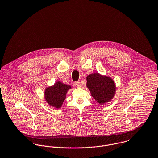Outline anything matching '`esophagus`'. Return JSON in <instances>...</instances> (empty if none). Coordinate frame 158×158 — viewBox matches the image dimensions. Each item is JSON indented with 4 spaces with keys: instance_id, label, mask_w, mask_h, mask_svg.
<instances>
[{
    "instance_id": "esophagus-1",
    "label": "esophagus",
    "mask_w": 158,
    "mask_h": 158,
    "mask_svg": "<svg viewBox=\"0 0 158 158\" xmlns=\"http://www.w3.org/2000/svg\"><path fill=\"white\" fill-rule=\"evenodd\" d=\"M74 85L76 87H81L82 86V84L80 82H74Z\"/></svg>"
}]
</instances>
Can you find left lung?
Here are the masks:
<instances>
[{"instance_id":"left-lung-1","label":"left lung","mask_w":158,"mask_h":158,"mask_svg":"<svg viewBox=\"0 0 158 158\" xmlns=\"http://www.w3.org/2000/svg\"><path fill=\"white\" fill-rule=\"evenodd\" d=\"M86 79L87 88L92 96L99 104L107 103L114 98L116 85L111 77L94 73L87 76Z\"/></svg>"}]
</instances>
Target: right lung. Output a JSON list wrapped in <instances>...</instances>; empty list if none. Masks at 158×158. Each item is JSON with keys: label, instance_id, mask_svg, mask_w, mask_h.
Listing matches in <instances>:
<instances>
[{"label": "right lung", "instance_id": "right-lung-1", "mask_svg": "<svg viewBox=\"0 0 158 158\" xmlns=\"http://www.w3.org/2000/svg\"><path fill=\"white\" fill-rule=\"evenodd\" d=\"M70 89H71V85L58 81L54 85L48 87L45 89L44 98L49 106L57 109H60L66 98L68 90Z\"/></svg>", "mask_w": 158, "mask_h": 158}]
</instances>
